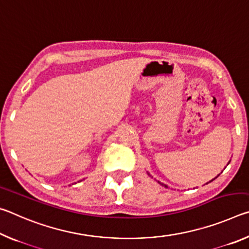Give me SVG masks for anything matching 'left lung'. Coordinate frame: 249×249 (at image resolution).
Returning <instances> with one entry per match:
<instances>
[{"label": "left lung", "mask_w": 249, "mask_h": 249, "mask_svg": "<svg viewBox=\"0 0 249 249\" xmlns=\"http://www.w3.org/2000/svg\"><path fill=\"white\" fill-rule=\"evenodd\" d=\"M230 161H231V160H230ZM230 161H229V162H227V165H229V163H230ZM148 175H149V174H148ZM149 176H150V175H149ZM218 176H220V175H218ZM218 176H216V177H215V178H214V179H212V180H211V181H209V182H212V181H213V180H215V179L217 178V177H218ZM158 182H159V181H158ZM209 182H208V183H209ZM208 183H206V184H208ZM159 184H161V185H163V187H165V188H168V185H166V184H163V183H161V182H159Z\"/></svg>", "instance_id": "8db88e82"}]
</instances>
